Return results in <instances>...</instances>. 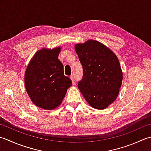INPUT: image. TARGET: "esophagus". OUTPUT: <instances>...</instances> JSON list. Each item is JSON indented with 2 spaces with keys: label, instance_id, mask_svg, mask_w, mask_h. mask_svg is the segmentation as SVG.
Instances as JSON below:
<instances>
[{
  "label": "esophagus",
  "instance_id": "obj_1",
  "mask_svg": "<svg viewBox=\"0 0 151 151\" xmlns=\"http://www.w3.org/2000/svg\"><path fill=\"white\" fill-rule=\"evenodd\" d=\"M70 79H72V81L73 84L74 85V84H75V79H74V77H73V76H70Z\"/></svg>",
  "mask_w": 151,
  "mask_h": 151
}]
</instances>
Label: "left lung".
Here are the masks:
<instances>
[{
	"label": "left lung",
	"mask_w": 151,
	"mask_h": 151,
	"mask_svg": "<svg viewBox=\"0 0 151 151\" xmlns=\"http://www.w3.org/2000/svg\"><path fill=\"white\" fill-rule=\"evenodd\" d=\"M83 66V78L78 87L87 102L103 109L117 97L122 81L118 58L101 43L90 40L75 47Z\"/></svg>",
	"instance_id": "8db88e82"
}]
</instances>
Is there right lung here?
I'll use <instances>...</instances> for the list:
<instances>
[{
	"label": "right lung",
	"mask_w": 151,
	"mask_h": 151,
	"mask_svg": "<svg viewBox=\"0 0 151 151\" xmlns=\"http://www.w3.org/2000/svg\"><path fill=\"white\" fill-rule=\"evenodd\" d=\"M60 48L43 49L36 52L27 68L24 85L36 106L51 110L58 106L72 82L64 74L63 63L58 60Z\"/></svg>",
	"instance_id": "right-lung-1"
}]
</instances>
